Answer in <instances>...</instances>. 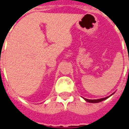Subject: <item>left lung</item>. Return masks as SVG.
I'll return each mask as SVG.
<instances>
[{
	"mask_svg": "<svg viewBox=\"0 0 129 129\" xmlns=\"http://www.w3.org/2000/svg\"><path fill=\"white\" fill-rule=\"evenodd\" d=\"M114 94V92L113 94H111L110 96H108V97H104V98H101V99H97V100H88V99H86V98H84V100L86 101L87 102H89V103H98V102H102L104 100H106V99H108V97H111V95H113Z\"/></svg>",
	"mask_w": 129,
	"mask_h": 129,
	"instance_id": "8db88e82",
	"label": "left lung"
}]
</instances>
